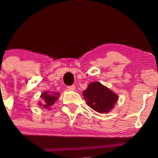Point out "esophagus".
<instances>
[{"instance_id":"obj_1","label":"esophagus","mask_w":158,"mask_h":158,"mask_svg":"<svg viewBox=\"0 0 158 158\" xmlns=\"http://www.w3.org/2000/svg\"><path fill=\"white\" fill-rule=\"evenodd\" d=\"M67 89H68L69 91H75V89H76V87H75V85L67 86Z\"/></svg>"}]
</instances>
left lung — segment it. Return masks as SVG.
I'll list each match as a JSON object with an SVG mask.
<instances>
[{"label":"left lung","instance_id":"1","mask_svg":"<svg viewBox=\"0 0 158 158\" xmlns=\"http://www.w3.org/2000/svg\"><path fill=\"white\" fill-rule=\"evenodd\" d=\"M82 96L87 105L99 113H110L118 100L116 93L99 82H90Z\"/></svg>","mask_w":158,"mask_h":158}]
</instances>
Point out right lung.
I'll list each match as a JSON object with an SVG mask.
<instances>
[{
  "instance_id": "1",
  "label": "right lung",
  "mask_w": 158,
  "mask_h": 158,
  "mask_svg": "<svg viewBox=\"0 0 158 158\" xmlns=\"http://www.w3.org/2000/svg\"><path fill=\"white\" fill-rule=\"evenodd\" d=\"M60 96V93L58 92H49L45 91L41 94L40 97L42 98V101L38 102V105L42 106V108L50 110L51 106L58 100L59 97Z\"/></svg>"
}]
</instances>
